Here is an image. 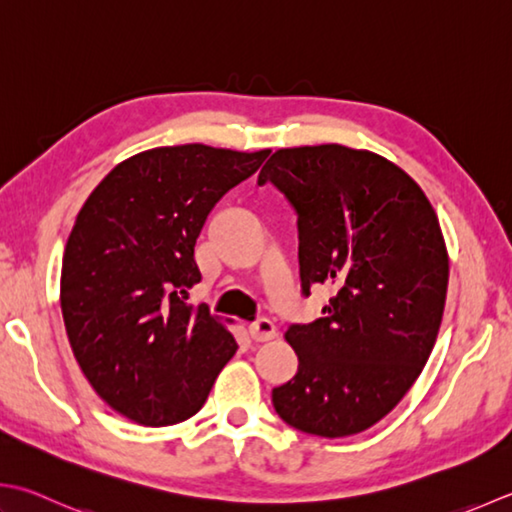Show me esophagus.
I'll return each instance as SVG.
<instances>
[{"label":"esophagus","mask_w":512,"mask_h":512,"mask_svg":"<svg viewBox=\"0 0 512 512\" xmlns=\"http://www.w3.org/2000/svg\"><path fill=\"white\" fill-rule=\"evenodd\" d=\"M248 333L255 342H268V339L277 337V326L270 319H259V322L248 326Z\"/></svg>","instance_id":"1"}]
</instances>
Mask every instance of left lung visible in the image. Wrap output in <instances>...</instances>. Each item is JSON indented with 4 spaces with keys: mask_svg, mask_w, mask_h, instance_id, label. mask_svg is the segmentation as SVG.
<instances>
[{
    "mask_svg": "<svg viewBox=\"0 0 512 512\" xmlns=\"http://www.w3.org/2000/svg\"><path fill=\"white\" fill-rule=\"evenodd\" d=\"M266 182L297 213L304 295L337 288L324 317L286 330L299 368L273 406L302 433L357 435L402 402L435 346L448 288L439 219L415 179L370 150L279 148Z\"/></svg>",
    "mask_w": 512,
    "mask_h": 512,
    "instance_id": "left-lung-1",
    "label": "left lung"
}]
</instances>
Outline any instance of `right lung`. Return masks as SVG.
<instances>
[{
	"instance_id": "1",
	"label": "right lung",
	"mask_w": 512,
	"mask_h": 512,
	"mask_svg": "<svg viewBox=\"0 0 512 512\" xmlns=\"http://www.w3.org/2000/svg\"><path fill=\"white\" fill-rule=\"evenodd\" d=\"M270 150L162 146L124 159L79 210L64 250L62 315L79 368L104 402L142 426L204 406L237 342L206 306L195 242L213 206Z\"/></svg>"
}]
</instances>
